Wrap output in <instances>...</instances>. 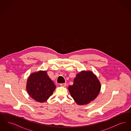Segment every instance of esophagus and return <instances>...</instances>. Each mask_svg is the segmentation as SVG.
Masks as SVG:
<instances>
[{
  "label": "esophagus",
  "instance_id": "obj_1",
  "mask_svg": "<svg viewBox=\"0 0 131 131\" xmlns=\"http://www.w3.org/2000/svg\"><path fill=\"white\" fill-rule=\"evenodd\" d=\"M60 86H63V87H65L66 86V83H60Z\"/></svg>",
  "mask_w": 131,
  "mask_h": 131
}]
</instances>
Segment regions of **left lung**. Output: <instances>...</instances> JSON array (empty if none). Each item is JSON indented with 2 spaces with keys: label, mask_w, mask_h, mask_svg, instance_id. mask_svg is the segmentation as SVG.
<instances>
[{
  "label": "left lung",
  "mask_w": 131,
  "mask_h": 131,
  "mask_svg": "<svg viewBox=\"0 0 131 131\" xmlns=\"http://www.w3.org/2000/svg\"><path fill=\"white\" fill-rule=\"evenodd\" d=\"M100 82L91 71H81L68 87L69 92L79 105H86L95 100L100 93Z\"/></svg>",
  "instance_id": "obj_1"
}]
</instances>
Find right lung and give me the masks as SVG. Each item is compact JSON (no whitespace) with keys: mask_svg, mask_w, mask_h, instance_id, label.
Segmentation results:
<instances>
[{"mask_svg":"<svg viewBox=\"0 0 131 131\" xmlns=\"http://www.w3.org/2000/svg\"><path fill=\"white\" fill-rule=\"evenodd\" d=\"M56 88V85L48 76L47 71L33 73L27 80V92L32 99L38 102L47 101Z\"/></svg>","mask_w":131,"mask_h":131,"instance_id":"1","label":"right lung"}]
</instances>
